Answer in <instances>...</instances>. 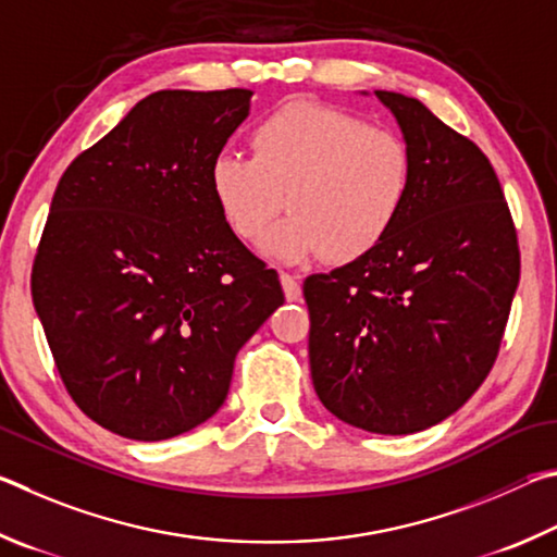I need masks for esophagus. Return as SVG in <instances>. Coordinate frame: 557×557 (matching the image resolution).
<instances>
[{"instance_id":"obj_1","label":"esophagus","mask_w":557,"mask_h":557,"mask_svg":"<svg viewBox=\"0 0 557 557\" xmlns=\"http://www.w3.org/2000/svg\"><path fill=\"white\" fill-rule=\"evenodd\" d=\"M281 286H284V296L286 300H298L300 296H304V288H300L298 278L294 276V273H281Z\"/></svg>"}]
</instances>
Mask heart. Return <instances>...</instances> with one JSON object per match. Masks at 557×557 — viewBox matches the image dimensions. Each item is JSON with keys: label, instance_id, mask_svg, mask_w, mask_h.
I'll return each instance as SVG.
<instances>
[{"label": "heart", "instance_id": "b5f03b06", "mask_svg": "<svg viewBox=\"0 0 557 557\" xmlns=\"http://www.w3.org/2000/svg\"><path fill=\"white\" fill-rule=\"evenodd\" d=\"M413 181L406 141L337 107L296 100L251 132V156L224 151L210 163V193L244 242L284 263L325 253L347 263L374 251L396 227Z\"/></svg>", "mask_w": 557, "mask_h": 557}]
</instances>
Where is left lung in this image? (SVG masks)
<instances>
[{
	"mask_svg": "<svg viewBox=\"0 0 557 557\" xmlns=\"http://www.w3.org/2000/svg\"><path fill=\"white\" fill-rule=\"evenodd\" d=\"M411 151L413 181L374 251L306 278L310 376L330 413L379 435L453 416L499 352L521 257L492 163L401 92L374 90Z\"/></svg>",
	"mask_w": 557,
	"mask_h": 557,
	"instance_id": "1",
	"label": "left lung"
}]
</instances>
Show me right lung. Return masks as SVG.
<instances>
[{
    "mask_svg": "<svg viewBox=\"0 0 557 557\" xmlns=\"http://www.w3.org/2000/svg\"><path fill=\"white\" fill-rule=\"evenodd\" d=\"M251 90H161L67 165L32 296L77 408L129 441L220 411L234 357L284 306L278 273L230 230L210 163Z\"/></svg>",
    "mask_w": 557,
    "mask_h": 557,
    "instance_id": "1",
    "label": "right lung"
}]
</instances>
